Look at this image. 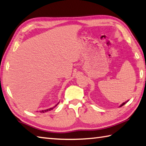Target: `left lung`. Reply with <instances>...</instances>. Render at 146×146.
I'll return each mask as SVG.
<instances>
[{
    "mask_svg": "<svg viewBox=\"0 0 146 146\" xmlns=\"http://www.w3.org/2000/svg\"><path fill=\"white\" fill-rule=\"evenodd\" d=\"M127 102H125V103H123V104H122L121 105V106H120V107H121V106H123V105H124V104H126V103Z\"/></svg>",
    "mask_w": 146,
    "mask_h": 146,
    "instance_id": "1",
    "label": "left lung"
}]
</instances>
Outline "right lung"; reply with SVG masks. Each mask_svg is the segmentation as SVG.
<instances>
[{
	"instance_id": "1",
	"label": "right lung",
	"mask_w": 146,
	"mask_h": 146,
	"mask_svg": "<svg viewBox=\"0 0 146 146\" xmlns=\"http://www.w3.org/2000/svg\"><path fill=\"white\" fill-rule=\"evenodd\" d=\"M56 104V105H57ZM56 106H54V107H53V108H50V109H48V110H42V111H41V113H45V112H46V111H50V110H53V108H55V106H56Z\"/></svg>"
}]
</instances>
